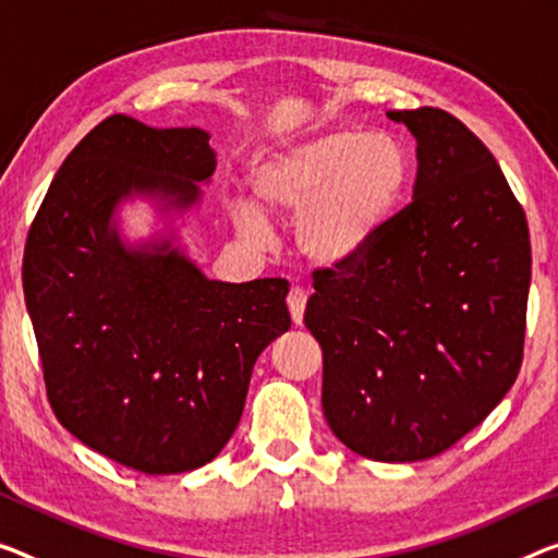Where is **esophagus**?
<instances>
[{"mask_svg":"<svg viewBox=\"0 0 558 558\" xmlns=\"http://www.w3.org/2000/svg\"><path fill=\"white\" fill-rule=\"evenodd\" d=\"M306 299H308V294H306L304 289H299V287L291 289V291H289V296H287L291 322H294L296 327H302V322H304V306H306Z\"/></svg>","mask_w":558,"mask_h":558,"instance_id":"1","label":"esophagus"}]
</instances>
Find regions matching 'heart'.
<instances>
[{
  "label": "heart",
  "mask_w": 558,
  "mask_h": 558,
  "mask_svg": "<svg viewBox=\"0 0 558 558\" xmlns=\"http://www.w3.org/2000/svg\"><path fill=\"white\" fill-rule=\"evenodd\" d=\"M411 159L387 132H322L274 144L250 169L252 204L239 202L234 225L246 239L267 234L268 219H296L294 244L316 269L362 262L404 199Z\"/></svg>",
  "instance_id": "1"
}]
</instances>
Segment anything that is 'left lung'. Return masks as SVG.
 I'll use <instances>...</instances> for the list:
<instances>
[{"label":"left lung","instance_id":"obj_1","mask_svg":"<svg viewBox=\"0 0 558 558\" xmlns=\"http://www.w3.org/2000/svg\"><path fill=\"white\" fill-rule=\"evenodd\" d=\"M416 140V184L362 262L322 271L304 324L322 407L359 457L407 464L453 447L517 381L531 242L492 151L449 111H387Z\"/></svg>","mask_w":558,"mask_h":558}]
</instances>
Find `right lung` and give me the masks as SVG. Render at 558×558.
<instances>
[{"label": "right lung", "mask_w": 558, "mask_h": 558, "mask_svg": "<svg viewBox=\"0 0 558 558\" xmlns=\"http://www.w3.org/2000/svg\"><path fill=\"white\" fill-rule=\"evenodd\" d=\"M217 169L209 132L114 114L64 159L34 217L22 281L49 404L89 449L144 474L199 469L242 418L256 356L289 331V284L209 279L177 219ZM160 229L130 243L121 204Z\"/></svg>", "instance_id": "add662e5"}]
</instances>
